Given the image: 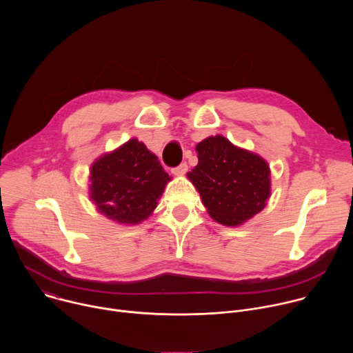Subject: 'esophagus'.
Here are the masks:
<instances>
[{
	"instance_id": "34e87169",
	"label": "esophagus",
	"mask_w": 353,
	"mask_h": 353,
	"mask_svg": "<svg viewBox=\"0 0 353 353\" xmlns=\"http://www.w3.org/2000/svg\"><path fill=\"white\" fill-rule=\"evenodd\" d=\"M187 170H188V165L184 162V163L179 165L177 168H173V169H172V173L176 174V176H183V174L187 173Z\"/></svg>"
}]
</instances>
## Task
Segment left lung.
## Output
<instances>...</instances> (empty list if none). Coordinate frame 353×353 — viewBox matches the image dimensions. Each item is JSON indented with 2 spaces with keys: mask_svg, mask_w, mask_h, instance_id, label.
I'll return each instance as SVG.
<instances>
[{
  "mask_svg": "<svg viewBox=\"0 0 353 353\" xmlns=\"http://www.w3.org/2000/svg\"><path fill=\"white\" fill-rule=\"evenodd\" d=\"M198 165L187 177L198 190L208 214L226 226H237L264 210L270 198V168L226 138L210 137L196 145Z\"/></svg>",
  "mask_w": 353,
  "mask_h": 353,
  "instance_id": "8db88e82",
  "label": "left lung"
}]
</instances>
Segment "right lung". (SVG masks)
<instances>
[{
  "mask_svg": "<svg viewBox=\"0 0 353 353\" xmlns=\"http://www.w3.org/2000/svg\"><path fill=\"white\" fill-rule=\"evenodd\" d=\"M169 180L157 155L132 138L92 165L90 198L100 214L134 225L152 214Z\"/></svg>",
  "mask_w": 353,
  "mask_h": 353,
  "instance_id": "right-lung-1",
  "label": "right lung"
}]
</instances>
